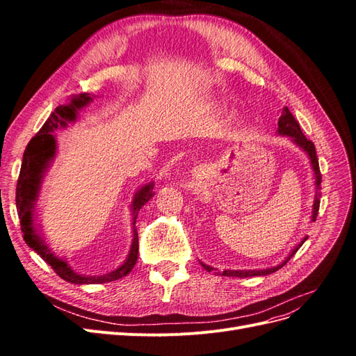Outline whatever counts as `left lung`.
<instances>
[{"instance_id":"left-lung-1","label":"left lung","mask_w":356,"mask_h":356,"mask_svg":"<svg viewBox=\"0 0 356 356\" xmlns=\"http://www.w3.org/2000/svg\"><path fill=\"white\" fill-rule=\"evenodd\" d=\"M277 126H279V127H277V134H279V135H286V136H289L300 148H303L305 152L307 153V156H309V159H310L312 168H314V172H315L316 187L319 188L322 177H321V170H319V163H318V157H316L315 144L312 143L310 139H307V138L303 135V132H301V129H300L298 122L296 120L294 115L291 114V111L286 108V106H285L284 111H282V115L279 117ZM319 203H321V200H319V193H316L315 202H314V212H312V221H315L316 217H318ZM306 239H307V236L294 248L293 252H291V254L286 257V260H285L282 264H279V266H276V267L266 268V270H224L221 275H222V276H238V277H250V276H266V275H270V273L279 270V268H281V267H284V266L291 260V257H293V255L300 250V246L306 242ZM202 266H203V268H207L208 272H212V267H209V266H207V264H203V263H202Z\"/></svg>"}]
</instances>
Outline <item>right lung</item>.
I'll list each match as a JSON object with an SVG mask.
<instances>
[{
    "instance_id": "obj_1",
    "label": "right lung",
    "mask_w": 356,
    "mask_h": 356,
    "mask_svg": "<svg viewBox=\"0 0 356 356\" xmlns=\"http://www.w3.org/2000/svg\"><path fill=\"white\" fill-rule=\"evenodd\" d=\"M92 101L89 93H81L71 99V102L65 105H59L58 108L50 114L47 122L42 124L38 134L31 139L26 145L24 153L22 166H20V174L16 186V208L17 215L20 220V230L24 233V239L26 245L32 251H35L42 260L49 266H51L55 273L62 277L63 281L71 284H105L117 281L123 276H126L132 270L134 266L138 260V232L135 230L136 215L144 204L153 197V182H148L141 190H139L132 202V212H134V241L131 252H129L126 261L113 270L111 273H106L102 276H81L71 270V267L67 264L65 260L53 255L47 246L40 239V234L35 230L34 224V208L35 202L40 193L41 181L44 177V172L47 170L50 161L56 154V139L53 132L58 127H65L68 122H74L77 118L79 110L88 105Z\"/></svg>"
}]
</instances>
